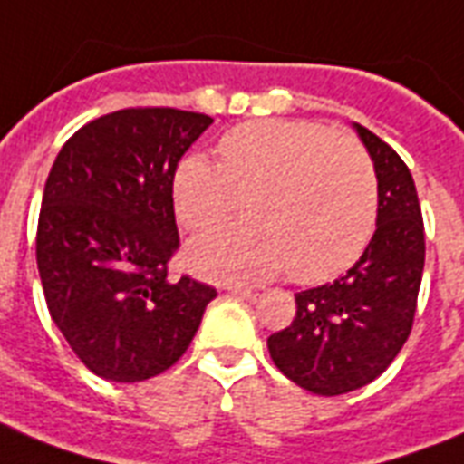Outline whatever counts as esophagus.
<instances>
[{
    "instance_id": "esophagus-1",
    "label": "esophagus",
    "mask_w": 464,
    "mask_h": 464,
    "mask_svg": "<svg viewBox=\"0 0 464 464\" xmlns=\"http://www.w3.org/2000/svg\"><path fill=\"white\" fill-rule=\"evenodd\" d=\"M226 290L231 295H236V297H250V295H253V287L246 283H228L226 285Z\"/></svg>"
}]
</instances>
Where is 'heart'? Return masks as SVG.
<instances>
[{"mask_svg": "<svg viewBox=\"0 0 464 464\" xmlns=\"http://www.w3.org/2000/svg\"><path fill=\"white\" fill-rule=\"evenodd\" d=\"M221 164L188 154L171 179L174 214L208 228L248 198V221L218 226L188 243L198 276L324 283L362 258L379 216L376 171L354 137L304 120H253L218 142Z\"/></svg>", "mask_w": 464, "mask_h": 464, "instance_id": "obj_1", "label": "heart"}]
</instances>
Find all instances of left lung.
<instances>
[{
  "instance_id": "1",
  "label": "left lung",
  "mask_w": 464,
  "mask_h": 464,
  "mask_svg": "<svg viewBox=\"0 0 464 464\" xmlns=\"http://www.w3.org/2000/svg\"><path fill=\"white\" fill-rule=\"evenodd\" d=\"M379 181V216L362 258L334 283L295 295L293 324L267 337L280 372L317 396H339L389 369L413 327L425 236L403 160L354 122Z\"/></svg>"
}]
</instances>
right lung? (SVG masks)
I'll return each instance as SVG.
<instances>
[{
	"mask_svg": "<svg viewBox=\"0 0 464 464\" xmlns=\"http://www.w3.org/2000/svg\"><path fill=\"white\" fill-rule=\"evenodd\" d=\"M214 120L174 108H127L92 120L51 167L36 263L51 319L101 379H152L179 362L216 290L171 283L179 246L171 179Z\"/></svg>",
	"mask_w": 464,
	"mask_h": 464,
	"instance_id": "right-lung-1",
	"label": "right lung"
}]
</instances>
